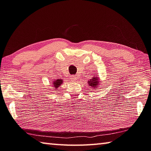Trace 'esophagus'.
<instances>
[{
  "mask_svg": "<svg viewBox=\"0 0 151 151\" xmlns=\"http://www.w3.org/2000/svg\"><path fill=\"white\" fill-rule=\"evenodd\" d=\"M76 81H77V77H76V76H73L71 77V81L73 82H76Z\"/></svg>",
  "mask_w": 151,
  "mask_h": 151,
  "instance_id": "34e87169",
  "label": "esophagus"
}]
</instances>
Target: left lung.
Segmentation results:
<instances>
[{"mask_svg":"<svg viewBox=\"0 0 151 151\" xmlns=\"http://www.w3.org/2000/svg\"><path fill=\"white\" fill-rule=\"evenodd\" d=\"M88 85L90 86H91V88H96L99 85L100 83V78L98 77V75L96 74V75L93 76V77L88 81Z\"/></svg>","mask_w":151,"mask_h":151,"instance_id":"8db88e82","label":"left lung"}]
</instances>
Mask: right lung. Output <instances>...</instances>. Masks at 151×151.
Segmentation results:
<instances>
[{"label": "right lung", "mask_w": 151, "mask_h": 151, "mask_svg": "<svg viewBox=\"0 0 151 151\" xmlns=\"http://www.w3.org/2000/svg\"><path fill=\"white\" fill-rule=\"evenodd\" d=\"M63 83V80L62 79H55L53 81V84H52V86L54 88V89H57L59 86H61V84Z\"/></svg>", "instance_id": "1"}]
</instances>
